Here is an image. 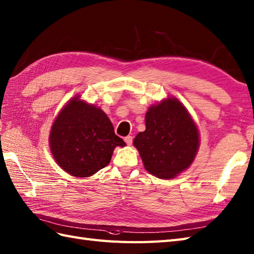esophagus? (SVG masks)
<instances>
[{"label":"esophagus","instance_id":"1","mask_svg":"<svg viewBox=\"0 0 254 254\" xmlns=\"http://www.w3.org/2000/svg\"><path fill=\"white\" fill-rule=\"evenodd\" d=\"M125 142L128 144V145H130L131 143H132V137L131 136H127V137H125Z\"/></svg>","mask_w":254,"mask_h":254}]
</instances>
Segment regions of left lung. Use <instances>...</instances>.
Listing matches in <instances>:
<instances>
[{"instance_id":"8db88e82","label":"left lung","mask_w":254,"mask_h":254,"mask_svg":"<svg viewBox=\"0 0 254 254\" xmlns=\"http://www.w3.org/2000/svg\"><path fill=\"white\" fill-rule=\"evenodd\" d=\"M199 144L198 128L176 98L150 106L145 113V130L133 139L145 170L164 179H172L187 170Z\"/></svg>"}]
</instances>
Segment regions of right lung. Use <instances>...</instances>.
Listing matches in <instances>:
<instances>
[{"label":"right lung","instance_id":"1","mask_svg":"<svg viewBox=\"0 0 254 254\" xmlns=\"http://www.w3.org/2000/svg\"><path fill=\"white\" fill-rule=\"evenodd\" d=\"M54 160L75 177H90L109 164L116 146H125L116 136L108 115L93 104L70 99L54 121L49 137Z\"/></svg>","mask_w":254,"mask_h":254}]
</instances>
